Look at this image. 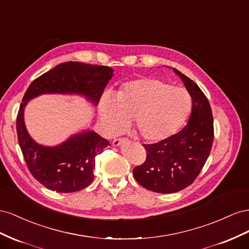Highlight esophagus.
<instances>
[{
	"label": "esophagus",
	"mask_w": 249,
	"mask_h": 249,
	"mask_svg": "<svg viewBox=\"0 0 249 249\" xmlns=\"http://www.w3.org/2000/svg\"><path fill=\"white\" fill-rule=\"evenodd\" d=\"M127 140L125 138H119V139H113L112 141V145L113 146H120L121 144L126 143Z\"/></svg>",
	"instance_id": "obj_1"
}]
</instances>
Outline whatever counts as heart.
I'll return each instance as SVG.
<instances>
[{"label": "heart", "instance_id": "obj_1", "mask_svg": "<svg viewBox=\"0 0 249 249\" xmlns=\"http://www.w3.org/2000/svg\"><path fill=\"white\" fill-rule=\"evenodd\" d=\"M192 100L186 89L144 77L125 83L115 97L105 95L100 103L103 129L115 134L132 121L137 136L150 143L171 137L186 121Z\"/></svg>", "mask_w": 249, "mask_h": 249}]
</instances>
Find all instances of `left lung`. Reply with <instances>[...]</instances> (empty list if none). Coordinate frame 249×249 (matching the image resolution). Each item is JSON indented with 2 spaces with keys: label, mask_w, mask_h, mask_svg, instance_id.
I'll use <instances>...</instances> for the list:
<instances>
[{
  "label": "left lung",
  "mask_w": 249,
  "mask_h": 249,
  "mask_svg": "<svg viewBox=\"0 0 249 249\" xmlns=\"http://www.w3.org/2000/svg\"><path fill=\"white\" fill-rule=\"evenodd\" d=\"M191 95L193 105L188 124L173 136L154 144H144L146 160L133 169L136 180L156 193H176L199 175L214 141L211 105L199 87L174 69Z\"/></svg>",
  "instance_id": "8db88e82"
}]
</instances>
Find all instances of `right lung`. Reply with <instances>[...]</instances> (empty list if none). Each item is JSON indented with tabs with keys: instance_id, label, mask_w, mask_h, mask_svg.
Returning <instances> with one entry per match:
<instances>
[{
	"instance_id": "obj_1",
	"label": "right lung",
	"mask_w": 249,
	"mask_h": 249,
	"mask_svg": "<svg viewBox=\"0 0 249 249\" xmlns=\"http://www.w3.org/2000/svg\"><path fill=\"white\" fill-rule=\"evenodd\" d=\"M111 77L109 67L68 61L42 74L27 89L17 117L18 141L30 173L47 189L73 193L89 186L94 179L95 158L109 143L96 132L87 131L56 147L38 145L26 130L25 105L31 98L46 93L81 94L98 104Z\"/></svg>"
}]
</instances>
